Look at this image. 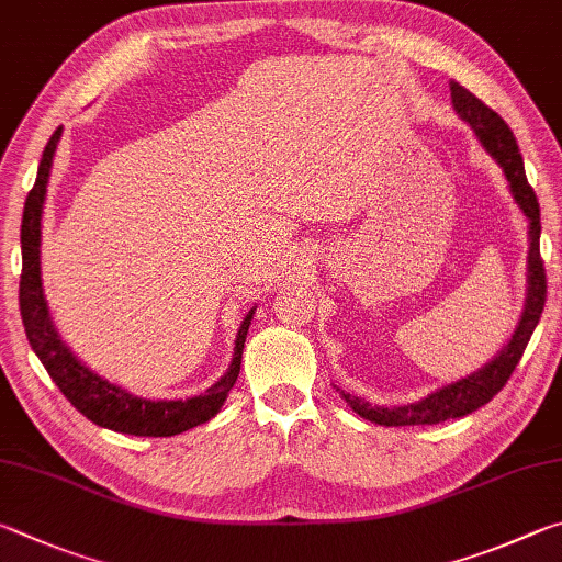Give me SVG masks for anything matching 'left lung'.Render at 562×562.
<instances>
[{
  "mask_svg": "<svg viewBox=\"0 0 562 562\" xmlns=\"http://www.w3.org/2000/svg\"><path fill=\"white\" fill-rule=\"evenodd\" d=\"M451 103H454V111L464 117V121L474 127L479 140L484 143L486 150L494 155V160L504 167V175L510 184V192H514V200L518 202L520 210L528 216L530 222V254H528V301L526 311L520 316L518 328L510 338L508 346L498 352V356L488 362L486 368H481L474 375L454 382V385L441 387L435 395L427 400L415 402V405L405 407H370L368 402L360 397H352L348 392H340L346 397L348 405L358 412L360 417H366L375 425L385 427H412V425H439V422L457 419L471 415V412L484 407L486 402L494 400L508 378L514 375L516 366L524 358V350L528 346L530 336L540 321V313L546 306V293H548V281H546V266L543 256H540V206L533 187L528 184V177L524 170V157H520L518 143L510 127L504 123L496 111L479 101L474 93H469L464 86L451 81Z\"/></svg>",
  "mask_w": 562,
  "mask_h": 562,
  "instance_id": "8db88e82",
  "label": "left lung"
}]
</instances>
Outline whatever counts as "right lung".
Returning <instances> with one entry per match:
<instances>
[{
  "instance_id": "add662e5",
  "label": "right lung",
  "mask_w": 562,
  "mask_h": 562,
  "mask_svg": "<svg viewBox=\"0 0 562 562\" xmlns=\"http://www.w3.org/2000/svg\"><path fill=\"white\" fill-rule=\"evenodd\" d=\"M64 127H56V133L48 137L44 147L42 162H38L36 182L24 202L22 216V279H19V311H22L24 330L29 346L42 360L48 375L56 382V387L64 392V397L81 412L93 425L121 431V435L133 437H172L180 431L192 429L196 425L210 422L220 407L224 405L226 395L234 387L236 378L241 370V350L249 333L254 311L246 313V318L236 336L234 360L226 375L212 385L200 397L192 400H143L127 395L125 390L111 385V382L93 375L91 370L78 362L71 350L58 340L56 330L48 318V308L42 291V261H38V246H42V212L48 172H52L56 143L61 137Z\"/></svg>"
}]
</instances>
